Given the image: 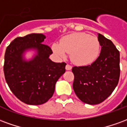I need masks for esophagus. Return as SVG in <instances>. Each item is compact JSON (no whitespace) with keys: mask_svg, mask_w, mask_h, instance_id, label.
<instances>
[{"mask_svg":"<svg viewBox=\"0 0 127 127\" xmlns=\"http://www.w3.org/2000/svg\"><path fill=\"white\" fill-rule=\"evenodd\" d=\"M65 69H66V70H68V71H69V70H71V69H72V66L67 64L66 65V66H65Z\"/></svg>","mask_w":127,"mask_h":127,"instance_id":"obj_1","label":"esophagus"}]
</instances>
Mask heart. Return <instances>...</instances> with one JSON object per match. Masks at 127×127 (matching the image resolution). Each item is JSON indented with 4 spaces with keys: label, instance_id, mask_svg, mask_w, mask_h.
I'll list each match as a JSON object with an SVG mask.
<instances>
[{
    "label": "heart",
    "instance_id": "b5f03b06",
    "mask_svg": "<svg viewBox=\"0 0 127 127\" xmlns=\"http://www.w3.org/2000/svg\"><path fill=\"white\" fill-rule=\"evenodd\" d=\"M52 50L61 58H66L70 54L71 60L78 66H87L93 63L100 53V43L94 36L84 32H76L66 35L60 43H54Z\"/></svg>",
    "mask_w": 127,
    "mask_h": 127
}]
</instances>
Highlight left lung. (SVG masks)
Here are the masks:
<instances>
[{
  "label": "left lung",
  "instance_id": "8db88e82",
  "mask_svg": "<svg viewBox=\"0 0 127 127\" xmlns=\"http://www.w3.org/2000/svg\"><path fill=\"white\" fill-rule=\"evenodd\" d=\"M101 46L99 56L91 65L74 66L73 88L75 93L85 103H101L118 85L120 77V52L114 43L98 34Z\"/></svg>",
  "mask_w": 127,
  "mask_h": 127
}]
</instances>
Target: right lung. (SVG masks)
<instances>
[{
    "mask_svg": "<svg viewBox=\"0 0 127 127\" xmlns=\"http://www.w3.org/2000/svg\"><path fill=\"white\" fill-rule=\"evenodd\" d=\"M45 36L32 33L17 37L7 47L4 54V77L15 96L24 103L41 105L53 96L56 82L65 72V63H54L49 57L52 51L43 44ZM31 50L35 54L26 60Z\"/></svg>",
    "mask_w": 127,
    "mask_h": 127,
    "instance_id": "obj_1",
    "label": "right lung"
}]
</instances>
